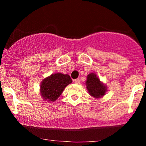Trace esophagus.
Here are the masks:
<instances>
[{
  "label": "esophagus",
  "mask_w": 146,
  "mask_h": 146,
  "mask_svg": "<svg viewBox=\"0 0 146 146\" xmlns=\"http://www.w3.org/2000/svg\"><path fill=\"white\" fill-rule=\"evenodd\" d=\"M73 82L75 84H80V79H76V80H73Z\"/></svg>",
  "instance_id": "esophagus-1"
}]
</instances>
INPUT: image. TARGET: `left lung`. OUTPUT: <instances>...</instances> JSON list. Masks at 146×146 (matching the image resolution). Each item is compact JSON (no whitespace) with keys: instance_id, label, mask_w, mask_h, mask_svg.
<instances>
[{"instance_id":"left-lung-1","label":"left lung","mask_w":146,"mask_h":146,"mask_svg":"<svg viewBox=\"0 0 146 146\" xmlns=\"http://www.w3.org/2000/svg\"><path fill=\"white\" fill-rule=\"evenodd\" d=\"M86 85L89 94L95 98L103 97L106 92V86L93 73L88 75Z\"/></svg>"}]
</instances>
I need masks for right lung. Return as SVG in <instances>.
Listing matches in <instances>:
<instances>
[{"mask_svg": "<svg viewBox=\"0 0 146 146\" xmlns=\"http://www.w3.org/2000/svg\"><path fill=\"white\" fill-rule=\"evenodd\" d=\"M72 83L69 75L57 73L43 80L40 84V93L44 100L55 102L67 85Z\"/></svg>", "mask_w": 146, "mask_h": 146, "instance_id": "obj_1", "label": "right lung"}]
</instances>
